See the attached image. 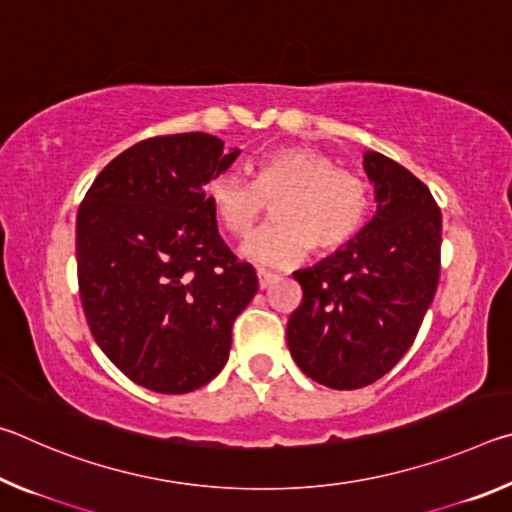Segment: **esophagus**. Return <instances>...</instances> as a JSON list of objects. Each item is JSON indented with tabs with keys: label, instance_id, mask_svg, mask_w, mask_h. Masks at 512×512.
<instances>
[{
	"label": "esophagus",
	"instance_id": "esophagus-1",
	"mask_svg": "<svg viewBox=\"0 0 512 512\" xmlns=\"http://www.w3.org/2000/svg\"><path fill=\"white\" fill-rule=\"evenodd\" d=\"M257 282H259V289H266L268 284L275 282V275L268 271H257Z\"/></svg>",
	"mask_w": 512,
	"mask_h": 512
}]
</instances>
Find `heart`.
I'll return each mask as SVG.
<instances>
[{"label":"heart","mask_w":512,"mask_h":512,"mask_svg":"<svg viewBox=\"0 0 512 512\" xmlns=\"http://www.w3.org/2000/svg\"><path fill=\"white\" fill-rule=\"evenodd\" d=\"M214 219L225 235L244 239L271 207L273 225L244 246L250 262L291 266L309 250L314 257L343 253L366 228L372 189L359 173L302 144L266 151L250 164V183L221 173L207 185Z\"/></svg>","instance_id":"1"}]
</instances>
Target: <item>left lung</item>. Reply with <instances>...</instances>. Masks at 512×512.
Instances as JSON below:
<instances>
[{
    "label": "left lung",
    "instance_id": "8db88e82",
    "mask_svg": "<svg viewBox=\"0 0 512 512\" xmlns=\"http://www.w3.org/2000/svg\"><path fill=\"white\" fill-rule=\"evenodd\" d=\"M377 214L343 253L293 273L302 302L287 325L298 368L354 391L384 377L420 332L440 277L443 214L429 187L386 155H363Z\"/></svg>",
    "mask_w": 512,
    "mask_h": 512
}]
</instances>
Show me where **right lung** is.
<instances>
[{
  "mask_svg": "<svg viewBox=\"0 0 512 512\" xmlns=\"http://www.w3.org/2000/svg\"><path fill=\"white\" fill-rule=\"evenodd\" d=\"M237 155L207 133L149 137L106 164L79 207L90 332L149 391L189 393L219 375L232 323L257 293L255 268L221 239L205 194Z\"/></svg>",
  "mask_w": 512,
  "mask_h": 512,
  "instance_id": "right-lung-1",
  "label": "right lung"
}]
</instances>
